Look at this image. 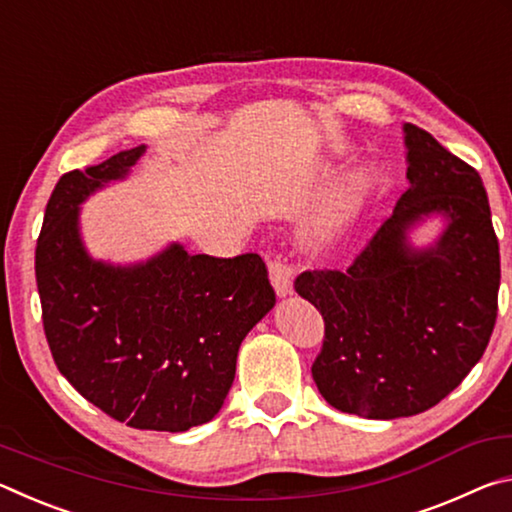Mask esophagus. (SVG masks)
I'll list each match as a JSON object with an SVG mask.
<instances>
[{
  "label": "esophagus",
  "instance_id": "obj_1",
  "mask_svg": "<svg viewBox=\"0 0 512 512\" xmlns=\"http://www.w3.org/2000/svg\"><path fill=\"white\" fill-rule=\"evenodd\" d=\"M268 273H271V282L273 289L277 291V296H291L293 293V268L282 262L280 257H275L268 262Z\"/></svg>",
  "mask_w": 512,
  "mask_h": 512
}]
</instances>
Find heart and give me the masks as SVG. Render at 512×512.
<instances>
[{"label": "heart", "mask_w": 512, "mask_h": 512, "mask_svg": "<svg viewBox=\"0 0 512 512\" xmlns=\"http://www.w3.org/2000/svg\"><path fill=\"white\" fill-rule=\"evenodd\" d=\"M357 205H359V187H357V183L343 185L339 192L334 194L332 203H329V207H327V219H325L327 228L339 230L341 225L354 214V210H357Z\"/></svg>", "instance_id": "1"}]
</instances>
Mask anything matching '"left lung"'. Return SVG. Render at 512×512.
Returning <instances> with one entry per match:
<instances>
[{
  "label": "left lung",
  "instance_id": "1",
  "mask_svg": "<svg viewBox=\"0 0 512 512\" xmlns=\"http://www.w3.org/2000/svg\"><path fill=\"white\" fill-rule=\"evenodd\" d=\"M409 187L345 271H305L298 296L325 320L311 375L327 404L370 420L436 406L488 348L497 320L499 241L481 176L404 124ZM433 215L446 228L415 249L408 232Z\"/></svg>",
  "mask_w": 512,
  "mask_h": 512
}]
</instances>
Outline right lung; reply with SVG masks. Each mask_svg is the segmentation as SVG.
<instances>
[{"mask_svg": "<svg viewBox=\"0 0 512 512\" xmlns=\"http://www.w3.org/2000/svg\"><path fill=\"white\" fill-rule=\"evenodd\" d=\"M144 153L140 144L58 180L36 280L47 343L69 384L128 427L176 433L221 411L239 345L275 307V291L257 253L189 255L178 241L135 264L88 253L81 205Z\"/></svg>", "mask_w": 512, "mask_h": 512, "instance_id": "right-lung-1", "label": "right lung"}]
</instances>
